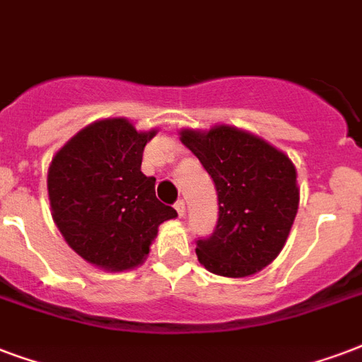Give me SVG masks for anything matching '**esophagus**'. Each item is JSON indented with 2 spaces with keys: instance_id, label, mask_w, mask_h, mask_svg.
I'll use <instances>...</instances> for the list:
<instances>
[{
  "instance_id": "1",
  "label": "esophagus",
  "mask_w": 362,
  "mask_h": 362,
  "mask_svg": "<svg viewBox=\"0 0 362 362\" xmlns=\"http://www.w3.org/2000/svg\"><path fill=\"white\" fill-rule=\"evenodd\" d=\"M175 210H177L179 217L185 216V202H183V200H177V202H175Z\"/></svg>"
}]
</instances>
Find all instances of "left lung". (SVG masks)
I'll list each match as a JSON object with an SVG mask.
<instances>
[{
	"label": "left lung",
	"instance_id": "8db88e82",
	"mask_svg": "<svg viewBox=\"0 0 362 362\" xmlns=\"http://www.w3.org/2000/svg\"><path fill=\"white\" fill-rule=\"evenodd\" d=\"M181 143L210 173L219 200L216 229L197 240L198 262L230 279L267 267L284 248L300 206L292 160L233 126L183 129Z\"/></svg>",
	"mask_w": 362,
	"mask_h": 362
}]
</instances>
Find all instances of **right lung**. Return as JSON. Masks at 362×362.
<instances>
[{
    "label": "right lung",
    "mask_w": 362,
    "mask_h": 362,
    "mask_svg": "<svg viewBox=\"0 0 362 362\" xmlns=\"http://www.w3.org/2000/svg\"><path fill=\"white\" fill-rule=\"evenodd\" d=\"M156 129L126 118L83 127L57 152L47 173L53 221L68 246L91 265L127 271L145 262L160 223L177 211L156 198V179L141 171Z\"/></svg>",
    "instance_id": "obj_1"
}]
</instances>
